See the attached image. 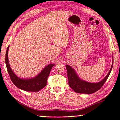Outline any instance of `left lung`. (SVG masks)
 Here are the masks:
<instances>
[{"instance_id": "8db88e82", "label": "left lung", "mask_w": 120, "mask_h": 120, "mask_svg": "<svg viewBox=\"0 0 120 120\" xmlns=\"http://www.w3.org/2000/svg\"><path fill=\"white\" fill-rule=\"evenodd\" d=\"M113 64V58H112V64L108 74L103 79L98 83H89L86 81L80 79L75 72L69 65H67L68 78V84L70 87L75 92L84 94H92L99 90L104 85L108 78L111 71Z\"/></svg>"}]
</instances>
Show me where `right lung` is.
Masks as SVG:
<instances>
[{
  "label": "right lung",
  "instance_id": "add662e5",
  "mask_svg": "<svg viewBox=\"0 0 120 120\" xmlns=\"http://www.w3.org/2000/svg\"><path fill=\"white\" fill-rule=\"evenodd\" d=\"M9 48V46L8 47L7 49L5 61L10 79L14 85L22 90L30 92H38L44 88L46 86L47 80L51 69L54 64H50L47 65L39 75L34 78L22 79L17 77L10 68L8 55Z\"/></svg>",
  "mask_w": 120,
  "mask_h": 120
}]
</instances>
